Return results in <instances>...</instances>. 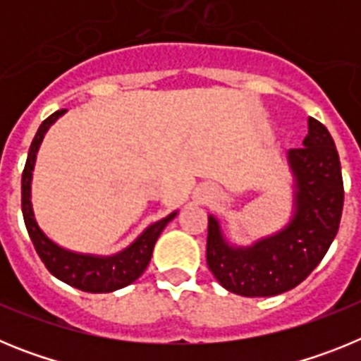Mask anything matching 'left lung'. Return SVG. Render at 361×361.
Instances as JSON below:
<instances>
[{"label": "left lung", "mask_w": 361, "mask_h": 361, "mask_svg": "<svg viewBox=\"0 0 361 361\" xmlns=\"http://www.w3.org/2000/svg\"><path fill=\"white\" fill-rule=\"evenodd\" d=\"M296 178L295 216L253 247H231L208 219L206 262L219 283L240 296H275L296 288L322 262L336 237L343 209L340 157L329 130L309 117L304 146L289 149Z\"/></svg>", "instance_id": "1"}]
</instances>
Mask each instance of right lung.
I'll list each match as a JSON object with an SVG mask.
<instances>
[{
  "instance_id": "obj_1",
  "label": "right lung",
  "mask_w": 361,
  "mask_h": 361,
  "mask_svg": "<svg viewBox=\"0 0 361 361\" xmlns=\"http://www.w3.org/2000/svg\"><path fill=\"white\" fill-rule=\"evenodd\" d=\"M65 111L66 110L54 111L52 116L47 117L41 123L39 130H37L30 145V149H28V157L25 162L23 175H21V212H23L25 226H27L28 237L36 247L39 258L43 260L44 267L56 279L86 293H111L116 289L126 288L145 273L146 266L149 264V258H152L153 245H155L166 224L173 219L175 213L149 226L130 247L114 255V257H92V255L72 253V251L63 250L44 237V233L39 229L36 219H34V212H32V170H34L36 153L39 149L44 133L50 128V124L56 123L57 117H61Z\"/></svg>"
}]
</instances>
